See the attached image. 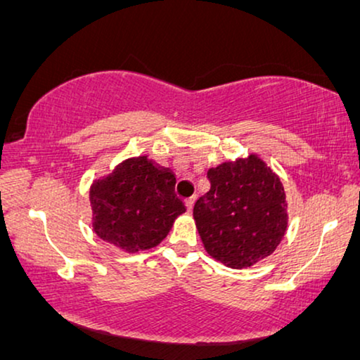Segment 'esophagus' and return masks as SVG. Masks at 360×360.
Here are the masks:
<instances>
[{"label": "esophagus", "mask_w": 360, "mask_h": 360, "mask_svg": "<svg viewBox=\"0 0 360 360\" xmlns=\"http://www.w3.org/2000/svg\"><path fill=\"white\" fill-rule=\"evenodd\" d=\"M195 200H197V197H191V198H187V200H186V207H187V210L192 212V208H194V203H195Z\"/></svg>", "instance_id": "obj_1"}]
</instances>
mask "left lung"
I'll list each match as a JSON object with an SVG mask.
<instances>
[{
  "label": "left lung",
  "mask_w": 360,
  "mask_h": 360,
  "mask_svg": "<svg viewBox=\"0 0 360 360\" xmlns=\"http://www.w3.org/2000/svg\"><path fill=\"white\" fill-rule=\"evenodd\" d=\"M210 191L194 205L203 248L229 268L271 255L288 228L284 187L265 162L250 155L210 168Z\"/></svg>",
  "instance_id": "1"
}]
</instances>
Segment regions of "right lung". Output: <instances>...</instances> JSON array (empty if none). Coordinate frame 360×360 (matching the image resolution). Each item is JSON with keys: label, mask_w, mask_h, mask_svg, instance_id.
Wrapping results in <instances>:
<instances>
[{"label": "right lung", "mask_w": 360, "mask_h": 360, "mask_svg": "<svg viewBox=\"0 0 360 360\" xmlns=\"http://www.w3.org/2000/svg\"><path fill=\"white\" fill-rule=\"evenodd\" d=\"M176 176L147 157L129 158L90 187L94 231L129 254L152 249L186 212Z\"/></svg>", "instance_id": "obj_1"}]
</instances>
